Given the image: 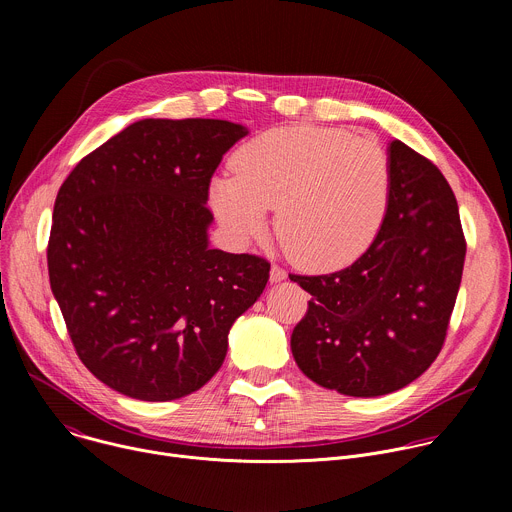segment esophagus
Segmentation results:
<instances>
[{
  "mask_svg": "<svg viewBox=\"0 0 512 512\" xmlns=\"http://www.w3.org/2000/svg\"><path fill=\"white\" fill-rule=\"evenodd\" d=\"M269 279H271V283H281L283 279H287V273H285L281 267L273 265V267H271V273H269Z\"/></svg>",
  "mask_w": 512,
  "mask_h": 512,
  "instance_id": "esophagus-1",
  "label": "esophagus"
}]
</instances>
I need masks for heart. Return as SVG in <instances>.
I'll list each match as a JSON object with an SVG mask.
<instances>
[{"instance_id": "b5f03b06", "label": "heart", "mask_w": 512, "mask_h": 512, "mask_svg": "<svg viewBox=\"0 0 512 512\" xmlns=\"http://www.w3.org/2000/svg\"><path fill=\"white\" fill-rule=\"evenodd\" d=\"M235 176L216 178L210 202L229 233L245 243L263 233L275 208L285 253L312 271L350 265L385 221L391 166L371 139L334 127L271 129L235 154Z\"/></svg>"}]
</instances>
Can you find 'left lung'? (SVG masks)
I'll list each match as a JSON object with an SVG mask.
<instances>
[{"mask_svg":"<svg viewBox=\"0 0 512 512\" xmlns=\"http://www.w3.org/2000/svg\"><path fill=\"white\" fill-rule=\"evenodd\" d=\"M381 231L350 267L289 275L312 300L291 334L300 371L324 389L379 397L421 377L440 354L462 281L466 241L456 196L427 158L389 143Z\"/></svg>","mask_w":512,"mask_h":512,"instance_id":"8db88e82","label":"left lung"}]
</instances>
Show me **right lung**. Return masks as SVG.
Instances as JSON below:
<instances>
[{"mask_svg":"<svg viewBox=\"0 0 512 512\" xmlns=\"http://www.w3.org/2000/svg\"><path fill=\"white\" fill-rule=\"evenodd\" d=\"M247 127L141 119L83 158L58 190L52 294L85 367L139 401L206 385L269 263L208 247L214 170Z\"/></svg>","mask_w":512,"mask_h":512,"instance_id":"right-lung-1","label":"right lung"}]
</instances>
